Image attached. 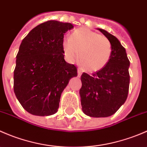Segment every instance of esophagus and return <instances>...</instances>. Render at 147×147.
I'll use <instances>...</instances> for the list:
<instances>
[{
	"label": "esophagus",
	"instance_id": "1",
	"mask_svg": "<svg viewBox=\"0 0 147 147\" xmlns=\"http://www.w3.org/2000/svg\"><path fill=\"white\" fill-rule=\"evenodd\" d=\"M82 69H80V68H78V77L81 76V75H82Z\"/></svg>",
	"mask_w": 147,
	"mask_h": 147
}]
</instances>
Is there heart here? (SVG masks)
Here are the masks:
<instances>
[{"label": "heart", "mask_w": 147, "mask_h": 147, "mask_svg": "<svg viewBox=\"0 0 147 147\" xmlns=\"http://www.w3.org/2000/svg\"><path fill=\"white\" fill-rule=\"evenodd\" d=\"M63 48L68 59L79 60L84 69L95 72L106 66L112 55V44L105 35L87 28L75 30L72 37H65Z\"/></svg>", "instance_id": "obj_1"}]
</instances>
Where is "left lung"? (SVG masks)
Returning a JSON list of instances; mask_svg holds the SVG:
<instances>
[{"mask_svg": "<svg viewBox=\"0 0 147 147\" xmlns=\"http://www.w3.org/2000/svg\"><path fill=\"white\" fill-rule=\"evenodd\" d=\"M98 30L112 44V55L105 67L92 75L83 72L80 90L82 112L92 117L114 115L127 98L129 87L130 62L119 40L101 28Z\"/></svg>", "mask_w": 147, "mask_h": 147, "instance_id": "obj_1", "label": "left lung"}]
</instances>
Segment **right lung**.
Returning a JSON list of instances; mask_svg holds the SVG:
<instances>
[{
	"label": "right lung",
	"instance_id": "obj_1",
	"mask_svg": "<svg viewBox=\"0 0 147 147\" xmlns=\"http://www.w3.org/2000/svg\"><path fill=\"white\" fill-rule=\"evenodd\" d=\"M74 28L69 23L48 20L30 31L16 56L14 92L30 114H55L60 97L69 80L78 76L77 67L65 60V33Z\"/></svg>",
	"mask_w": 147,
	"mask_h": 147
}]
</instances>
